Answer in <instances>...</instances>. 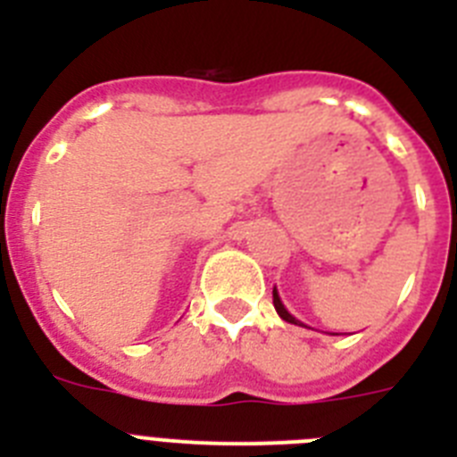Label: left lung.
I'll use <instances>...</instances> for the list:
<instances>
[{"label":"left lung","instance_id":"left-lung-1","mask_svg":"<svg viewBox=\"0 0 457 457\" xmlns=\"http://www.w3.org/2000/svg\"><path fill=\"white\" fill-rule=\"evenodd\" d=\"M272 302H274V309H277V313H278V316H281V318H284L286 322H290V325H300V327H304V325H302L300 320H297V318H295V316H290V313H288V309H286V306H284V302H281V297H278L277 288L272 290Z\"/></svg>","mask_w":457,"mask_h":457}]
</instances>
